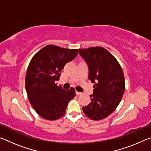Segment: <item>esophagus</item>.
Returning a JSON list of instances; mask_svg holds the SVG:
<instances>
[{"label":"esophagus","mask_w":151,"mask_h":151,"mask_svg":"<svg viewBox=\"0 0 151 151\" xmlns=\"http://www.w3.org/2000/svg\"><path fill=\"white\" fill-rule=\"evenodd\" d=\"M76 94L77 96H78V95H80V94H81V92H78V91H76Z\"/></svg>","instance_id":"1"}]
</instances>
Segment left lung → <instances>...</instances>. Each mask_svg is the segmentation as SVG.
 <instances>
[{
	"label": "left lung",
	"instance_id": "8db88e82",
	"mask_svg": "<svg viewBox=\"0 0 151 151\" xmlns=\"http://www.w3.org/2000/svg\"><path fill=\"white\" fill-rule=\"evenodd\" d=\"M78 50L88 65V78L94 83L91 103L83 107V112L92 120L103 119L116 109L123 96V72L118 61L105 48L96 47Z\"/></svg>",
	"mask_w": 151,
	"mask_h": 151
}]
</instances>
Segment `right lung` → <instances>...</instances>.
Wrapping results in <instances>:
<instances>
[{
	"label": "right lung",
	"instance_id": "add662e5",
	"mask_svg": "<svg viewBox=\"0 0 151 151\" xmlns=\"http://www.w3.org/2000/svg\"><path fill=\"white\" fill-rule=\"evenodd\" d=\"M78 49L47 45L40 50L28 67L25 86L30 104L39 116L56 120L65 113L68 103L75 96V88L65 90L56 81L66 63L75 59Z\"/></svg>",
	"mask_w": 151,
	"mask_h": 151
}]
</instances>
